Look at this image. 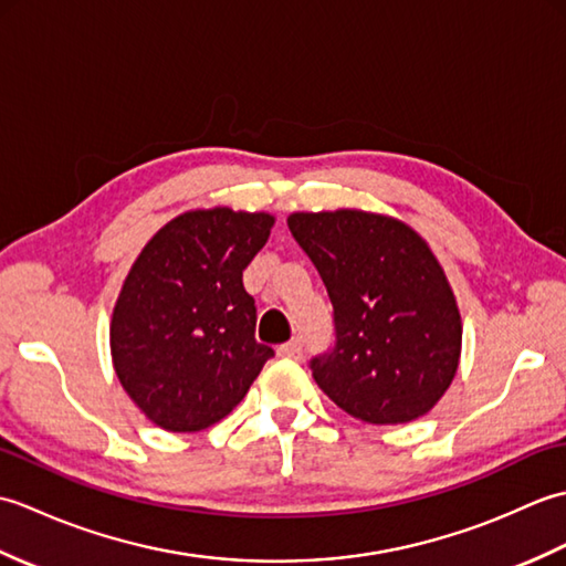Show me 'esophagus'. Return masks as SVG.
Returning a JSON list of instances; mask_svg holds the SVG:
<instances>
[{
  "label": "esophagus",
  "mask_w": 566,
  "mask_h": 566,
  "mask_svg": "<svg viewBox=\"0 0 566 566\" xmlns=\"http://www.w3.org/2000/svg\"><path fill=\"white\" fill-rule=\"evenodd\" d=\"M280 353L282 357H292V359H298L304 355V343L298 340V338H294V340H290V343H284V345H280Z\"/></svg>",
  "instance_id": "34e87169"
}]
</instances>
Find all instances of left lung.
Returning <instances> with one entry per match:
<instances>
[{"label":"left lung","instance_id":"8db88e82","mask_svg":"<svg viewBox=\"0 0 566 566\" xmlns=\"http://www.w3.org/2000/svg\"><path fill=\"white\" fill-rule=\"evenodd\" d=\"M326 284L335 347L311 359L345 413L371 426L426 416L450 389L462 316L430 245L394 216L338 209L286 219Z\"/></svg>","mask_w":566,"mask_h":566}]
</instances>
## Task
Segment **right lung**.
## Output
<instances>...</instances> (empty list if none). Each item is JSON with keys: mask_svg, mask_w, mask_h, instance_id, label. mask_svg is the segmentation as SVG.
<instances>
[{"mask_svg": "<svg viewBox=\"0 0 566 566\" xmlns=\"http://www.w3.org/2000/svg\"><path fill=\"white\" fill-rule=\"evenodd\" d=\"M272 226L264 211H185L130 264L112 314V363L155 426L197 432L219 423L274 355L255 340V298L243 286Z\"/></svg>", "mask_w": 566, "mask_h": 566, "instance_id": "1", "label": "right lung"}]
</instances>
